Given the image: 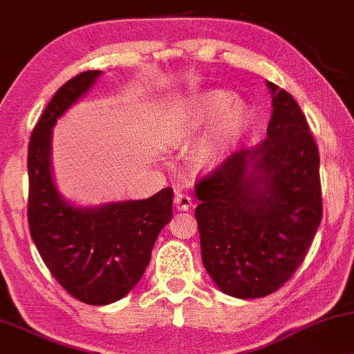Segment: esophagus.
<instances>
[{"instance_id":"obj_1","label":"esophagus","mask_w":354,"mask_h":354,"mask_svg":"<svg viewBox=\"0 0 354 354\" xmlns=\"http://www.w3.org/2000/svg\"><path fill=\"white\" fill-rule=\"evenodd\" d=\"M191 198L188 194H183V193H178L174 196V207H176L178 211H189L191 209Z\"/></svg>"}]
</instances>
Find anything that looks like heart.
<instances>
[{
    "label": "heart",
    "instance_id": "1",
    "mask_svg": "<svg viewBox=\"0 0 354 354\" xmlns=\"http://www.w3.org/2000/svg\"><path fill=\"white\" fill-rule=\"evenodd\" d=\"M214 121L191 151L196 168H212L225 158L249 122V110L232 93L209 92L198 97L168 122L166 136L171 143L185 142Z\"/></svg>",
    "mask_w": 354,
    "mask_h": 354
}]
</instances>
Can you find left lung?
<instances>
[{
    "mask_svg": "<svg viewBox=\"0 0 354 354\" xmlns=\"http://www.w3.org/2000/svg\"><path fill=\"white\" fill-rule=\"evenodd\" d=\"M272 91L267 138L242 148L194 186L204 269L224 293L261 299L305 261L322 223L320 153L295 99Z\"/></svg>",
    "mask_w": 354,
    "mask_h": 354,
    "instance_id": "obj_1",
    "label": "left lung"
}]
</instances>
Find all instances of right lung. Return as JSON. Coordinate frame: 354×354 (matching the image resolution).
Instances as JSON below:
<instances>
[{"label":"right lung","mask_w":354,"mask_h":354,"mask_svg":"<svg viewBox=\"0 0 354 354\" xmlns=\"http://www.w3.org/2000/svg\"><path fill=\"white\" fill-rule=\"evenodd\" d=\"M100 71H85L54 93L28 147L29 232L50 274L69 295L88 305L123 299L142 279L161 229L173 216V189L143 201L93 207L71 206L50 174L55 120L80 99Z\"/></svg>","instance_id":"1"}]
</instances>
